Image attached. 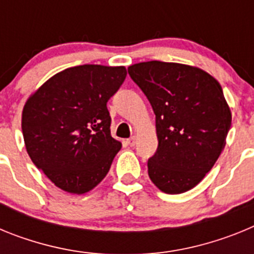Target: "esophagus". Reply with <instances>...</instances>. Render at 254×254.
I'll return each mask as SVG.
<instances>
[{
	"label": "esophagus",
	"mask_w": 254,
	"mask_h": 254,
	"mask_svg": "<svg viewBox=\"0 0 254 254\" xmlns=\"http://www.w3.org/2000/svg\"><path fill=\"white\" fill-rule=\"evenodd\" d=\"M127 143H128L129 146H134V143H136V136H131V137L127 140Z\"/></svg>",
	"instance_id": "esophagus-1"
}]
</instances>
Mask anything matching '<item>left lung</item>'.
<instances>
[{"mask_svg":"<svg viewBox=\"0 0 254 254\" xmlns=\"http://www.w3.org/2000/svg\"><path fill=\"white\" fill-rule=\"evenodd\" d=\"M128 73L155 113L159 145L147 161L150 179L169 194L192 190L219 159L232 126L223 89L188 64L150 61L129 66Z\"/></svg>","mask_w":254,"mask_h":254,"instance_id":"8db88e82","label":"left lung"}]
</instances>
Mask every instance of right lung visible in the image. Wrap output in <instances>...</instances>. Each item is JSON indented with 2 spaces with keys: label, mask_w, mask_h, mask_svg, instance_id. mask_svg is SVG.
Returning a JSON list of instances; mask_svg holds the SVG:
<instances>
[{
  "label": "right lung",
  "mask_w": 254,
  "mask_h": 254,
  "mask_svg": "<svg viewBox=\"0 0 254 254\" xmlns=\"http://www.w3.org/2000/svg\"><path fill=\"white\" fill-rule=\"evenodd\" d=\"M126 75L123 66L69 67L26 100L21 120L26 151L61 190L86 193L111 169L122 143L112 137L107 103Z\"/></svg>",
  "instance_id": "add662e5"
}]
</instances>
